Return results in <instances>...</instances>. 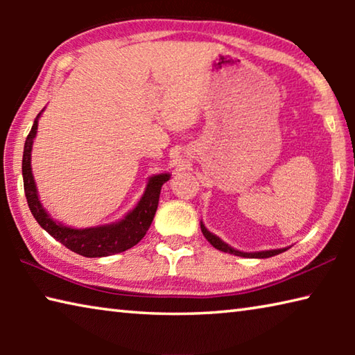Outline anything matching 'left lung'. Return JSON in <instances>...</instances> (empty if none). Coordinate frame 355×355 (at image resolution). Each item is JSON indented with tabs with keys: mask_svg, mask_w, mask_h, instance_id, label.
<instances>
[{
	"mask_svg": "<svg viewBox=\"0 0 355 355\" xmlns=\"http://www.w3.org/2000/svg\"><path fill=\"white\" fill-rule=\"evenodd\" d=\"M202 228V233L203 236H205L209 244L213 245V248H216L218 250H222V252H227V254H233V255H238V257H245V258H269V257H274V255H279L282 254V252H285L286 249H275V250H264V252H255V254H248V252H239V250H235L232 249L230 245L225 244L224 241H220V239L218 236H214L213 233H209L205 225H200Z\"/></svg>",
	"mask_w": 355,
	"mask_h": 355,
	"instance_id": "1",
	"label": "left lung"
}]
</instances>
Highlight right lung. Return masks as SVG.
Masks as SVG:
<instances>
[{
    "label": "right lung",
    "instance_id": "add662e5",
    "mask_svg": "<svg viewBox=\"0 0 355 355\" xmlns=\"http://www.w3.org/2000/svg\"><path fill=\"white\" fill-rule=\"evenodd\" d=\"M39 116L35 117L33 128L25 141L21 161L23 186H25L28 207L31 209L35 220L39 222V225L50 233L56 241L64 244L65 248L87 258L114 255L133 248L146 236L148 227L152 224L156 208H158L161 186L169 180V173H161V175L150 178L147 189L136 208L116 224L95 228H81V230L58 224L42 207L31 172V150L35 133H37Z\"/></svg>",
    "mask_w": 355,
    "mask_h": 355
}]
</instances>
